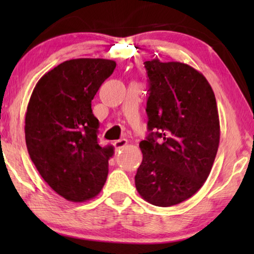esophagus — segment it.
I'll list each match as a JSON object with an SVG mask.
<instances>
[{
  "instance_id": "34e87169",
  "label": "esophagus",
  "mask_w": 254,
  "mask_h": 254,
  "mask_svg": "<svg viewBox=\"0 0 254 254\" xmlns=\"http://www.w3.org/2000/svg\"><path fill=\"white\" fill-rule=\"evenodd\" d=\"M127 144V139H120V140L115 141V142L113 143L114 148H115V150H117V151H119V150L123 149L124 147H126Z\"/></svg>"
}]
</instances>
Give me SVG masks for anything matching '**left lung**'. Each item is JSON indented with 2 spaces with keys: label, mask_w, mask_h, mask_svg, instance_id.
Masks as SVG:
<instances>
[{
  "label": "left lung",
  "mask_w": 254,
  "mask_h": 254,
  "mask_svg": "<svg viewBox=\"0 0 254 254\" xmlns=\"http://www.w3.org/2000/svg\"><path fill=\"white\" fill-rule=\"evenodd\" d=\"M149 81L147 139L135 187L148 203L169 207L196 194L220 144L216 100L204 75L187 64L144 63Z\"/></svg>",
  "instance_id": "1"
}]
</instances>
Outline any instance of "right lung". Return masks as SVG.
<instances>
[{
  "label": "right lung",
  "mask_w": 254,
  "mask_h": 254,
  "mask_svg": "<svg viewBox=\"0 0 254 254\" xmlns=\"http://www.w3.org/2000/svg\"><path fill=\"white\" fill-rule=\"evenodd\" d=\"M117 64L101 58L67 60L38 81L25 113V143L45 182L75 203L96 197L109 174L113 147L102 148L92 100Z\"/></svg>",
  "instance_id": "add662e5"
}]
</instances>
